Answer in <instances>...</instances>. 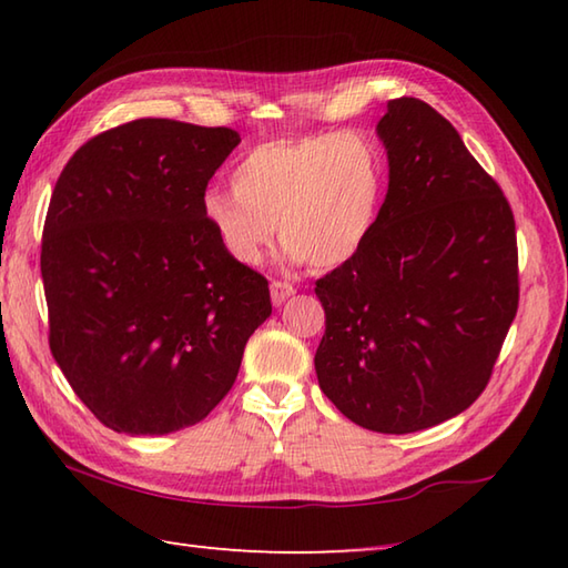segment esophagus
I'll use <instances>...</instances> for the list:
<instances>
[{
    "instance_id": "34e87169",
    "label": "esophagus",
    "mask_w": 568,
    "mask_h": 568,
    "mask_svg": "<svg viewBox=\"0 0 568 568\" xmlns=\"http://www.w3.org/2000/svg\"><path fill=\"white\" fill-rule=\"evenodd\" d=\"M270 292H272V304H274V306H282L288 296L296 294V288H294L292 284H288V282L274 280L272 286H270Z\"/></svg>"
}]
</instances>
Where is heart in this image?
Wrapping results in <instances>:
<instances>
[{"label": "heart", "instance_id": "obj_1", "mask_svg": "<svg viewBox=\"0 0 568 568\" xmlns=\"http://www.w3.org/2000/svg\"><path fill=\"white\" fill-rule=\"evenodd\" d=\"M385 193L379 149L357 132L272 139L237 161L233 186H211L201 213L242 267L260 264L280 223L294 260L333 270L365 247Z\"/></svg>", "mask_w": 568, "mask_h": 568}]
</instances>
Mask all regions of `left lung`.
Segmentation results:
<instances>
[{
  "mask_svg": "<svg viewBox=\"0 0 568 568\" xmlns=\"http://www.w3.org/2000/svg\"><path fill=\"white\" fill-rule=\"evenodd\" d=\"M389 189L365 247L316 282L318 385L363 429L442 424L488 387L519 304L515 215L444 114L387 102Z\"/></svg>",
  "mask_w": 568,
  "mask_h": 568,
  "instance_id": "8db88e82",
  "label": "left lung"
}]
</instances>
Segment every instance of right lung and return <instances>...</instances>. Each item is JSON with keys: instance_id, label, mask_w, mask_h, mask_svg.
I'll list each match as a JSON object with an SVG mask.
<instances>
[{"instance_id": "obj_1", "label": "right lung", "mask_w": 568, "mask_h": 568, "mask_svg": "<svg viewBox=\"0 0 568 568\" xmlns=\"http://www.w3.org/2000/svg\"><path fill=\"white\" fill-rule=\"evenodd\" d=\"M240 134L132 120L55 181L41 240L49 345L108 429L161 436L203 422L235 385L270 282L220 247L201 213Z\"/></svg>"}]
</instances>
